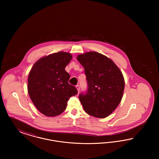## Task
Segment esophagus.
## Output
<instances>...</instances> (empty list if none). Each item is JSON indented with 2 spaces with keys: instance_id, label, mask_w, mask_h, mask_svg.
Wrapping results in <instances>:
<instances>
[{
  "instance_id": "34e87169",
  "label": "esophagus",
  "mask_w": 159,
  "mask_h": 159,
  "mask_svg": "<svg viewBox=\"0 0 159 159\" xmlns=\"http://www.w3.org/2000/svg\"><path fill=\"white\" fill-rule=\"evenodd\" d=\"M76 88L77 90L78 91V92H79V91H80V86H79V85H76Z\"/></svg>"
}]
</instances>
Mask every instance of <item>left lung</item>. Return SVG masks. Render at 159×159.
Returning <instances> with one entry per match:
<instances>
[{"label":"left lung","mask_w":159,"mask_h":159,"mask_svg":"<svg viewBox=\"0 0 159 159\" xmlns=\"http://www.w3.org/2000/svg\"><path fill=\"white\" fill-rule=\"evenodd\" d=\"M77 60L84 68L88 82L86 94L79 95L86 113L97 118L110 115L121 101L125 80L113 61L97 52L80 54Z\"/></svg>","instance_id":"obj_1"}]
</instances>
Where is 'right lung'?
<instances>
[{
  "mask_svg": "<svg viewBox=\"0 0 159 159\" xmlns=\"http://www.w3.org/2000/svg\"><path fill=\"white\" fill-rule=\"evenodd\" d=\"M69 52H58L37 61L28 77V93L41 113L55 117L67 108L70 97L77 93L76 88L68 83L70 75L65 70L72 59Z\"/></svg>",
  "mask_w": 159,
  "mask_h": 159,
  "instance_id": "add662e5",
  "label": "right lung"
}]
</instances>
